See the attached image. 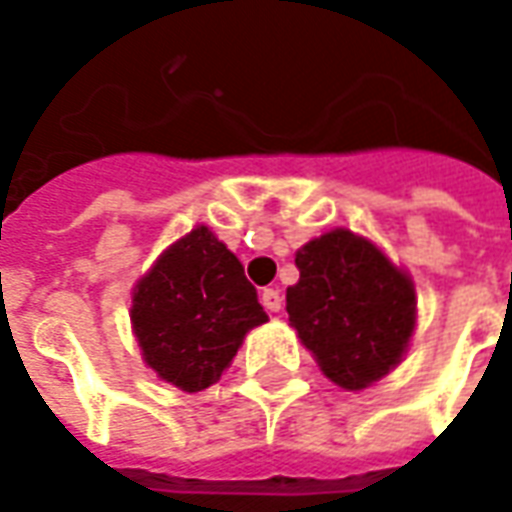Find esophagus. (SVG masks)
I'll return each instance as SVG.
<instances>
[{"instance_id": "1", "label": "esophagus", "mask_w": 512, "mask_h": 512, "mask_svg": "<svg viewBox=\"0 0 512 512\" xmlns=\"http://www.w3.org/2000/svg\"><path fill=\"white\" fill-rule=\"evenodd\" d=\"M260 302H263V307H266L268 313H280V307H282L280 291H274V288H266V291L260 293Z\"/></svg>"}]
</instances>
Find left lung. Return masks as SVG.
Segmentation results:
<instances>
[{
  "mask_svg": "<svg viewBox=\"0 0 512 512\" xmlns=\"http://www.w3.org/2000/svg\"><path fill=\"white\" fill-rule=\"evenodd\" d=\"M299 282L285 310L324 377L343 391H366L402 363L416 332V285L380 244L330 230L296 249Z\"/></svg>",
  "mask_w": 512,
  "mask_h": 512,
  "instance_id": "8db88e82",
  "label": "left lung"
}]
</instances>
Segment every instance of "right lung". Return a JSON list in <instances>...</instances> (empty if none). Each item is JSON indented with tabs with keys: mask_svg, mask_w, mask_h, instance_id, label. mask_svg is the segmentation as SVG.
Returning a JSON list of instances; mask_svg holds the SVG:
<instances>
[{
	"mask_svg": "<svg viewBox=\"0 0 512 512\" xmlns=\"http://www.w3.org/2000/svg\"><path fill=\"white\" fill-rule=\"evenodd\" d=\"M130 321L146 366L196 393L221 380L246 332L268 316L241 260L210 227L196 224L135 282Z\"/></svg>",
	"mask_w": 512,
	"mask_h": 512,
	"instance_id": "add662e5",
	"label": "right lung"
}]
</instances>
